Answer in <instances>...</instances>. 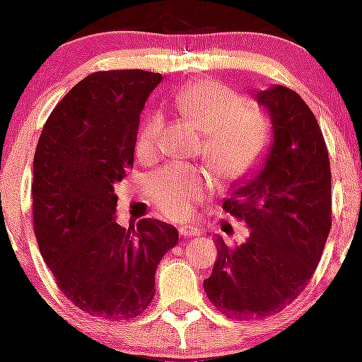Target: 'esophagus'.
<instances>
[{
	"label": "esophagus",
	"instance_id": "1",
	"mask_svg": "<svg viewBox=\"0 0 362 362\" xmlns=\"http://www.w3.org/2000/svg\"><path fill=\"white\" fill-rule=\"evenodd\" d=\"M178 233H180V237L189 238V237H196V235H199V230L194 226H182L180 230H178Z\"/></svg>",
	"mask_w": 362,
	"mask_h": 362
}]
</instances>
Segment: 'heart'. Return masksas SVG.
Returning <instances> with one entry per match:
<instances>
[{"mask_svg":"<svg viewBox=\"0 0 362 362\" xmlns=\"http://www.w3.org/2000/svg\"><path fill=\"white\" fill-rule=\"evenodd\" d=\"M175 107L205 132L206 160L228 184L251 177L262 164L272 139L269 117L244 100L228 84L214 79L192 81L175 97ZM164 129L160 113L145 118L138 131L136 152L152 156ZM210 189L209 175L196 168H166L150 178L148 194L156 209L171 219H187Z\"/></svg>","mask_w":362,"mask_h":362,"instance_id":"obj_1","label":"heart"}]
</instances>
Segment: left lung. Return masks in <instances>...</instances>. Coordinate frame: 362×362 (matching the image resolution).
Here are the masks:
<instances>
[{
  "label": "left lung",
  "instance_id": "obj_1",
  "mask_svg": "<svg viewBox=\"0 0 362 362\" xmlns=\"http://www.w3.org/2000/svg\"><path fill=\"white\" fill-rule=\"evenodd\" d=\"M269 110L274 143L263 168L238 185L223 209L247 224L249 238H217V259L203 281L223 315L240 320L279 313L310 283L331 231V163L313 111L286 86L256 93Z\"/></svg>",
  "mask_w": 362,
  "mask_h": 362
}]
</instances>
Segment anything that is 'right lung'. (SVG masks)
<instances>
[{
    "label": "right lung",
    "mask_w": 362,
    "mask_h": 362,
    "mask_svg": "<svg viewBox=\"0 0 362 362\" xmlns=\"http://www.w3.org/2000/svg\"><path fill=\"white\" fill-rule=\"evenodd\" d=\"M163 76L99 70L56 104L33 159V228L63 296L107 320L136 318L156 293V269L178 242L157 219L122 228L115 185L134 164L139 113Z\"/></svg>",
    "instance_id": "add662e5"
}]
</instances>
